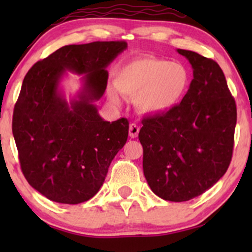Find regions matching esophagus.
<instances>
[{"mask_svg": "<svg viewBox=\"0 0 252 252\" xmlns=\"http://www.w3.org/2000/svg\"><path fill=\"white\" fill-rule=\"evenodd\" d=\"M128 132H129V136L132 137V139H134V137H136L137 134H139V132H140V127L137 126L136 124H130Z\"/></svg>", "mask_w": 252, "mask_h": 252, "instance_id": "esophagus-1", "label": "esophagus"}]
</instances>
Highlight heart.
<instances>
[{
  "label": "heart",
  "mask_w": 252,
  "mask_h": 252,
  "mask_svg": "<svg viewBox=\"0 0 252 252\" xmlns=\"http://www.w3.org/2000/svg\"><path fill=\"white\" fill-rule=\"evenodd\" d=\"M190 77L184 65L157 57L137 58L120 68L116 88L120 94L135 98L141 112L148 115L173 109L187 94ZM110 99L119 104L116 92L109 93Z\"/></svg>",
  "instance_id": "heart-1"
}]
</instances>
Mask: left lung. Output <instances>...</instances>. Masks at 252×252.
I'll list each match as a JSON object with an SVG mask.
<instances>
[{"mask_svg": "<svg viewBox=\"0 0 252 252\" xmlns=\"http://www.w3.org/2000/svg\"><path fill=\"white\" fill-rule=\"evenodd\" d=\"M194 79L180 104L142 119L143 173L155 194L185 202L202 195L226 173L232 160L236 104L217 62L178 49Z\"/></svg>", "mask_w": 252, "mask_h": 252, "instance_id": "left-lung-1", "label": "left lung"}]
</instances>
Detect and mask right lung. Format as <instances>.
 Wrapping results in <instances>:
<instances>
[{
    "label": "right lung",
    "instance_id": "add662e5",
    "mask_svg": "<svg viewBox=\"0 0 252 252\" xmlns=\"http://www.w3.org/2000/svg\"><path fill=\"white\" fill-rule=\"evenodd\" d=\"M125 41L64 46L36 62L24 78L12 117L23 174L50 201L79 204L91 199L128 136V120L104 122L94 102L108 84V65ZM65 70L85 74L84 88L70 103L58 89Z\"/></svg>",
    "mask_w": 252,
    "mask_h": 252
}]
</instances>
